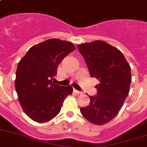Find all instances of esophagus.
<instances>
[{"label": "esophagus", "mask_w": 147, "mask_h": 147, "mask_svg": "<svg viewBox=\"0 0 147 147\" xmlns=\"http://www.w3.org/2000/svg\"><path fill=\"white\" fill-rule=\"evenodd\" d=\"M74 92L75 94H82V92H81V91H77V90H76L75 88H74Z\"/></svg>", "instance_id": "esophagus-1"}]
</instances>
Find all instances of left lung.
Returning a JSON list of instances; mask_svg holds the SVG:
<instances>
[{
  "label": "left lung",
  "instance_id": "left-lung-1",
  "mask_svg": "<svg viewBox=\"0 0 147 147\" xmlns=\"http://www.w3.org/2000/svg\"><path fill=\"white\" fill-rule=\"evenodd\" d=\"M84 57L91 77L99 80L97 94L89 96L90 103L80 109L89 122L103 125L120 111L129 92L131 67L121 51L102 41L77 46Z\"/></svg>",
  "mask_w": 147,
  "mask_h": 147
}]
</instances>
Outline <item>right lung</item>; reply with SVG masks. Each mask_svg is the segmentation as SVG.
Here are the masks:
<instances>
[{
	"mask_svg": "<svg viewBox=\"0 0 147 147\" xmlns=\"http://www.w3.org/2000/svg\"><path fill=\"white\" fill-rule=\"evenodd\" d=\"M75 50L71 42L48 39L29 49L18 64L15 86L21 108L30 119L48 122L59 113L71 86H59L52 80L65 56Z\"/></svg>",
	"mask_w": 147,
	"mask_h": 147,
	"instance_id": "right-lung-1",
	"label": "right lung"
}]
</instances>
